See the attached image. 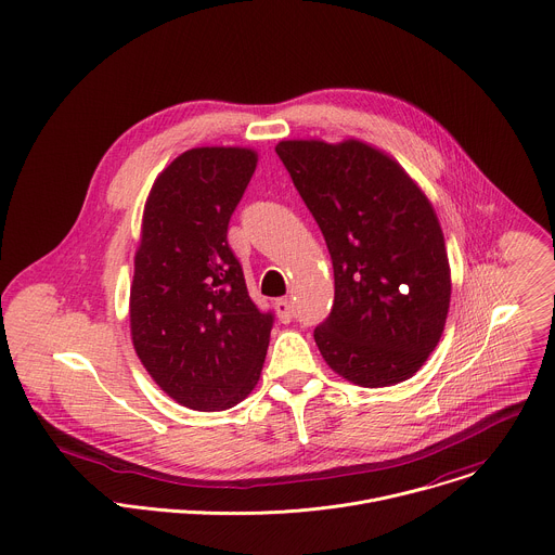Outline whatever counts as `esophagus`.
Wrapping results in <instances>:
<instances>
[{"instance_id": "34e87169", "label": "esophagus", "mask_w": 555, "mask_h": 555, "mask_svg": "<svg viewBox=\"0 0 555 555\" xmlns=\"http://www.w3.org/2000/svg\"><path fill=\"white\" fill-rule=\"evenodd\" d=\"M275 310H278V314H280V321H282V323H291L293 317H295V308H293V304H291L288 299H278V301H275Z\"/></svg>"}]
</instances>
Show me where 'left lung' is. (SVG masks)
I'll return each mask as SVG.
<instances>
[{
    "label": "left lung",
    "instance_id": "8db88e82",
    "mask_svg": "<svg viewBox=\"0 0 555 555\" xmlns=\"http://www.w3.org/2000/svg\"><path fill=\"white\" fill-rule=\"evenodd\" d=\"M275 152L332 256L334 301L314 327L321 356L360 386L412 377L440 340L451 297L427 197L395 160L360 141H282Z\"/></svg>",
    "mask_w": 555,
    "mask_h": 555
}]
</instances>
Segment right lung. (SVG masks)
Wrapping results in <instances>:
<instances>
[{
	"label": "right lung",
	"instance_id": "1",
	"mask_svg": "<svg viewBox=\"0 0 555 555\" xmlns=\"http://www.w3.org/2000/svg\"><path fill=\"white\" fill-rule=\"evenodd\" d=\"M241 147H197L154 182L130 288L134 349L178 403L228 410L256 386L273 310L249 297L228 243L230 219L256 169Z\"/></svg>",
	"mask_w": 555,
	"mask_h": 555
}]
</instances>
